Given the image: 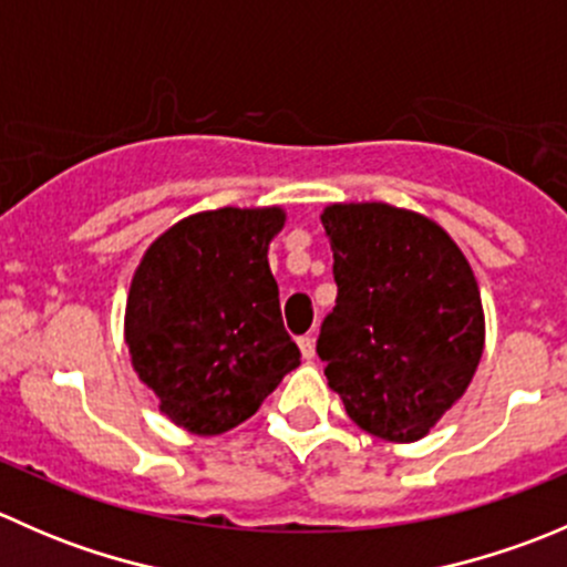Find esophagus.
Returning <instances> with one entry per match:
<instances>
[{"label":"esophagus","instance_id":"34e87169","mask_svg":"<svg viewBox=\"0 0 567 567\" xmlns=\"http://www.w3.org/2000/svg\"><path fill=\"white\" fill-rule=\"evenodd\" d=\"M299 348H301V357L312 359V357H316V337H312V334L299 337Z\"/></svg>","mask_w":567,"mask_h":567}]
</instances>
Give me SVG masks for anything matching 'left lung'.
I'll return each instance as SVG.
<instances>
[{"instance_id": "8db88e82", "label": "left lung", "mask_w": 567, "mask_h": 567, "mask_svg": "<svg viewBox=\"0 0 567 567\" xmlns=\"http://www.w3.org/2000/svg\"><path fill=\"white\" fill-rule=\"evenodd\" d=\"M337 305L320 326L329 386L362 431L420 442L472 384L485 346L477 279L442 225L386 203L326 205Z\"/></svg>"}]
</instances>
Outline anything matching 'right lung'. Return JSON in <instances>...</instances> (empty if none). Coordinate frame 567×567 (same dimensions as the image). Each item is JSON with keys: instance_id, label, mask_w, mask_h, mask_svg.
<instances>
[{"instance_id": "1", "label": "right lung", "mask_w": 567, "mask_h": 567, "mask_svg": "<svg viewBox=\"0 0 567 567\" xmlns=\"http://www.w3.org/2000/svg\"><path fill=\"white\" fill-rule=\"evenodd\" d=\"M285 210L216 208L147 247L125 301V346L158 411L194 436L247 422L301 364L282 326L268 244Z\"/></svg>"}]
</instances>
